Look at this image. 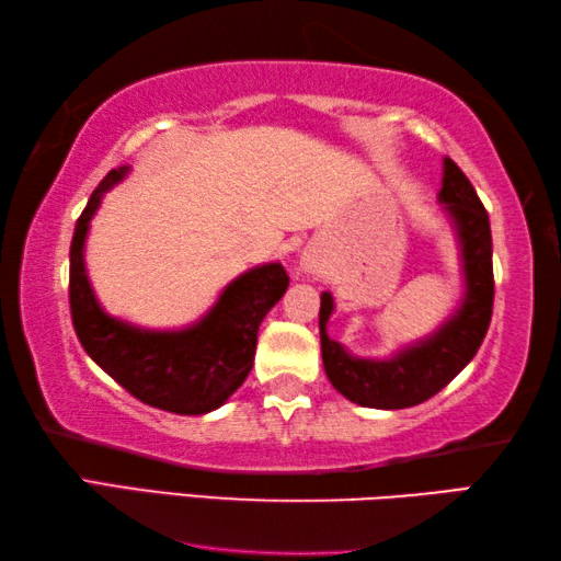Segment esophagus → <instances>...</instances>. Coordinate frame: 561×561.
<instances>
[{"label":"esophagus","mask_w":561,"mask_h":561,"mask_svg":"<svg viewBox=\"0 0 561 561\" xmlns=\"http://www.w3.org/2000/svg\"><path fill=\"white\" fill-rule=\"evenodd\" d=\"M300 271H302V273H308V275H320V263H318L316 255L302 253V259H300Z\"/></svg>","instance_id":"34e87169"}]
</instances>
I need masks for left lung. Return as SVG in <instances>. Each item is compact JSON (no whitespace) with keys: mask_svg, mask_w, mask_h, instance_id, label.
Masks as SVG:
<instances>
[{"mask_svg":"<svg viewBox=\"0 0 561 561\" xmlns=\"http://www.w3.org/2000/svg\"><path fill=\"white\" fill-rule=\"evenodd\" d=\"M443 188L437 201L453 220L462 255L465 296L457 310L433 335L422 337L385 360L355 357L328 335L335 302L320 293V351L328 380L347 400L363 408L402 410L437 394L472 360L488 335L494 300L490 216L453 159L443 161Z\"/></svg>","mask_w":561,"mask_h":561,"instance_id":"obj_1","label":"left lung"}]
</instances>
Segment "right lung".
<instances>
[{"label": "right lung", "mask_w": 561, "mask_h": 561, "mask_svg": "<svg viewBox=\"0 0 561 561\" xmlns=\"http://www.w3.org/2000/svg\"><path fill=\"white\" fill-rule=\"evenodd\" d=\"M128 167L106 173L73 228L69 251V306L73 330L101 370L146 405L206 415L241 388L253 367L259 328L288 288L280 263H263L238 275L214 308L181 330H146L104 313L91 290L84 245L89 224L106 191L124 181Z\"/></svg>", "instance_id": "obj_1"}]
</instances>
